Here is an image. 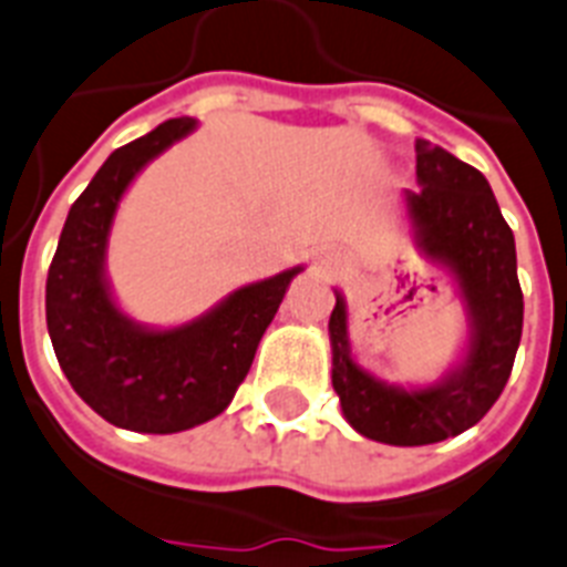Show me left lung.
<instances>
[{"label": "left lung", "instance_id": "obj_1", "mask_svg": "<svg viewBox=\"0 0 567 567\" xmlns=\"http://www.w3.org/2000/svg\"><path fill=\"white\" fill-rule=\"evenodd\" d=\"M415 178L419 189L404 193L412 243L454 278L468 328L463 357L427 386L386 383L354 360L339 289L328 321L342 415L360 436L398 447L474 427L504 392L524 324L515 237L483 172L415 140Z\"/></svg>", "mask_w": 567, "mask_h": 567}]
</instances>
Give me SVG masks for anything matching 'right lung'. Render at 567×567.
Masks as SVG:
<instances>
[{
	"label": "right lung",
	"instance_id": "add662e5",
	"mask_svg": "<svg viewBox=\"0 0 567 567\" xmlns=\"http://www.w3.org/2000/svg\"><path fill=\"white\" fill-rule=\"evenodd\" d=\"M198 128L161 122L116 148L63 221L47 278V324L54 357L81 401L122 430L181 433L216 419L246 380L262 333L298 271L234 289L178 328L140 324L122 312L107 280V239L125 189L148 163Z\"/></svg>",
	"mask_w": 567,
	"mask_h": 567
}]
</instances>
